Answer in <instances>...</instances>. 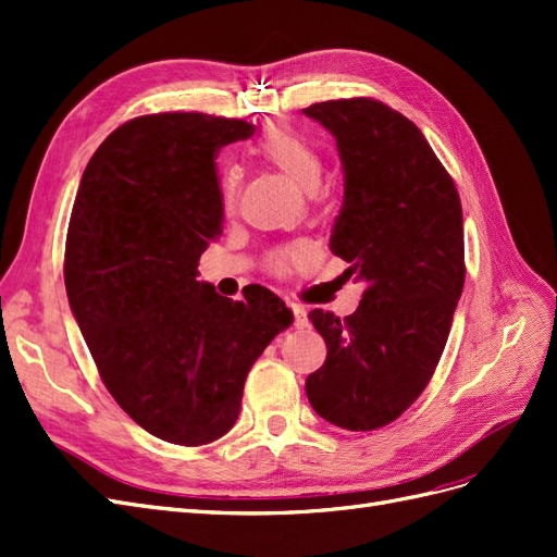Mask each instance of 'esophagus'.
Instances as JSON below:
<instances>
[{
    "mask_svg": "<svg viewBox=\"0 0 557 557\" xmlns=\"http://www.w3.org/2000/svg\"><path fill=\"white\" fill-rule=\"evenodd\" d=\"M290 311H293L295 327H305L307 325V309L299 307V305H290Z\"/></svg>",
    "mask_w": 557,
    "mask_h": 557,
    "instance_id": "esophagus-1",
    "label": "esophagus"
}]
</instances>
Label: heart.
I'll return each instance as SVG.
<instances>
[{
	"label": "heart",
	"mask_w": 557,
	"mask_h": 557,
	"mask_svg": "<svg viewBox=\"0 0 557 557\" xmlns=\"http://www.w3.org/2000/svg\"><path fill=\"white\" fill-rule=\"evenodd\" d=\"M256 150L262 160H267L272 166L295 183L299 190L305 193H315L320 178H323V156L315 148V144L301 134L299 129L290 125H269L260 132V137L256 141ZM234 193H237V174L227 172L223 178V201L225 209L232 207ZM311 256V250L307 246H295L288 250H278L269 260L274 272H285V267L293 262H301Z\"/></svg>",
	"instance_id": "heart-1"
}]
</instances>
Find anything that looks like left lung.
Segmentation results:
<instances>
[{
    "instance_id": "obj_1",
    "label": "left lung",
    "mask_w": 557,
    "mask_h": 557,
    "mask_svg": "<svg viewBox=\"0 0 557 557\" xmlns=\"http://www.w3.org/2000/svg\"><path fill=\"white\" fill-rule=\"evenodd\" d=\"M336 141L344 201L330 250L367 288L344 320L313 309L327 358L307 379L313 411L369 432L393 423L425 391L465 285L462 207L455 183L409 117L376 99L305 109Z\"/></svg>"
}]
</instances>
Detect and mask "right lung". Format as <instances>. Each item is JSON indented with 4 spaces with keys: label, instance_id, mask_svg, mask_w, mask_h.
I'll list each match as a JSON object with an SVG mask.
<instances>
[{
    "label": "right lung",
    "instance_id": "add662e5",
    "mask_svg": "<svg viewBox=\"0 0 557 557\" xmlns=\"http://www.w3.org/2000/svg\"><path fill=\"white\" fill-rule=\"evenodd\" d=\"M252 132L207 113L134 117L95 150L74 199L72 313L113 399L170 444L230 432L252 362L293 323L262 285L232 301L197 281L199 256L223 234L215 156Z\"/></svg>",
    "mask_w": 557,
    "mask_h": 557
}]
</instances>
